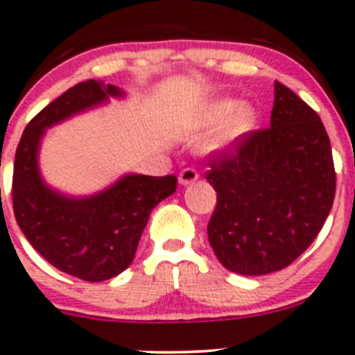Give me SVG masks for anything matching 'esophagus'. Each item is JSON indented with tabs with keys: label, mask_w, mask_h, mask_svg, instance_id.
I'll return each instance as SVG.
<instances>
[{
	"label": "esophagus",
	"mask_w": 355,
	"mask_h": 355,
	"mask_svg": "<svg viewBox=\"0 0 355 355\" xmlns=\"http://www.w3.org/2000/svg\"><path fill=\"white\" fill-rule=\"evenodd\" d=\"M197 178H199V171H197L196 168H184V170L180 171V175H178V182H180L182 185L193 184Z\"/></svg>",
	"instance_id": "1"
}]
</instances>
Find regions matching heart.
<instances>
[{
  "label": "heart",
  "mask_w": 355,
  "mask_h": 355,
  "mask_svg": "<svg viewBox=\"0 0 355 355\" xmlns=\"http://www.w3.org/2000/svg\"><path fill=\"white\" fill-rule=\"evenodd\" d=\"M255 109L250 103H234L230 98L214 100L200 114L204 125H214L223 122L218 134L212 139V148H225L238 137L243 136L255 124Z\"/></svg>",
  "instance_id": "1"
}]
</instances>
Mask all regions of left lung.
Returning <instances> with one entry per match:
<instances>
[{
    "label": "left lung",
    "mask_w": 355,
    "mask_h": 355,
    "mask_svg": "<svg viewBox=\"0 0 355 355\" xmlns=\"http://www.w3.org/2000/svg\"><path fill=\"white\" fill-rule=\"evenodd\" d=\"M218 192L209 243L227 270L266 275L318 236L335 199V166L322 119L275 81L270 128L248 130L207 156Z\"/></svg>",
    "instance_id": "1"
}]
</instances>
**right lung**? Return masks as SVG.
<instances>
[{
	"label": "right lung",
	"instance_id": "add662e5",
	"mask_svg": "<svg viewBox=\"0 0 355 355\" xmlns=\"http://www.w3.org/2000/svg\"><path fill=\"white\" fill-rule=\"evenodd\" d=\"M121 95L103 81L74 85L28 122L15 155L11 199L18 226L51 266L88 282L107 281L130 266L153 207L177 190V177L125 175L96 196L71 199L44 184L37 153L44 129Z\"/></svg>",
	"mask_w": 355,
	"mask_h": 355
}]
</instances>
